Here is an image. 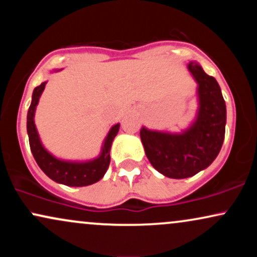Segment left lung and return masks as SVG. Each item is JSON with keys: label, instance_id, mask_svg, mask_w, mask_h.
<instances>
[{"label": "left lung", "instance_id": "8db88e82", "mask_svg": "<svg viewBox=\"0 0 257 257\" xmlns=\"http://www.w3.org/2000/svg\"><path fill=\"white\" fill-rule=\"evenodd\" d=\"M188 70L198 83L199 111L196 122L182 134L152 132L143 128L140 138L150 163L172 179L196 175L219 155L226 125V104L216 79L197 63Z\"/></svg>", "mask_w": 257, "mask_h": 257}]
</instances>
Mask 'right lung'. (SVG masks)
<instances>
[{"label": "right lung", "mask_w": 257, "mask_h": 257, "mask_svg": "<svg viewBox=\"0 0 257 257\" xmlns=\"http://www.w3.org/2000/svg\"><path fill=\"white\" fill-rule=\"evenodd\" d=\"M47 82H43L34 89L32 93V101L28 111V134L29 143L35 161L37 162L38 167L43 170L48 178L54 180L55 182L66 186H73V187H81V186H88L99 181L104 176L110 164V150L112 141L119 131V124L113 125L108 132L107 137L105 139L102 152L99 158L94 161L85 162V163H70V162L59 161L53 157L51 153L44 150L38 138L36 126H35L34 116L36 106L38 104L41 94L46 87Z\"/></svg>", "instance_id": "add662e5"}]
</instances>
